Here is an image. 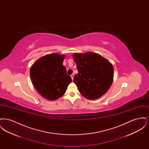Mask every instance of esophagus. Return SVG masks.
<instances>
[{
	"mask_svg": "<svg viewBox=\"0 0 149 149\" xmlns=\"http://www.w3.org/2000/svg\"><path fill=\"white\" fill-rule=\"evenodd\" d=\"M70 77H71L72 80H73V79H74V74H71V75H70Z\"/></svg>",
	"mask_w": 149,
	"mask_h": 149,
	"instance_id": "obj_1",
	"label": "esophagus"
}]
</instances>
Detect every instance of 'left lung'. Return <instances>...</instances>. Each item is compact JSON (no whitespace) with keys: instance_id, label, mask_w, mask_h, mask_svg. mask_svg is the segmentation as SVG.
I'll use <instances>...</instances> for the list:
<instances>
[{"instance_id":"8db88e82","label":"left lung","mask_w":149,"mask_h":149,"mask_svg":"<svg viewBox=\"0 0 149 149\" xmlns=\"http://www.w3.org/2000/svg\"><path fill=\"white\" fill-rule=\"evenodd\" d=\"M78 73L74 82L80 94L89 100L98 99L109 89L113 81V66L97 53L88 52L72 55Z\"/></svg>"}]
</instances>
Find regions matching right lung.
<instances>
[{
  "label": "right lung",
  "instance_id": "1",
  "mask_svg": "<svg viewBox=\"0 0 149 149\" xmlns=\"http://www.w3.org/2000/svg\"><path fill=\"white\" fill-rule=\"evenodd\" d=\"M65 57L64 54H48L38 58L31 67V82L36 90L45 99H58L72 82L63 65Z\"/></svg>",
  "mask_w": 149,
  "mask_h": 149
}]
</instances>
